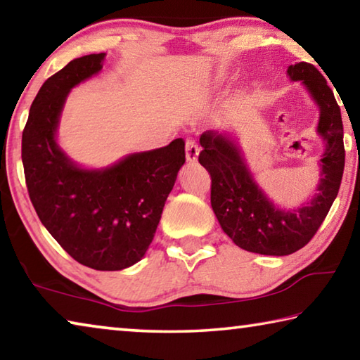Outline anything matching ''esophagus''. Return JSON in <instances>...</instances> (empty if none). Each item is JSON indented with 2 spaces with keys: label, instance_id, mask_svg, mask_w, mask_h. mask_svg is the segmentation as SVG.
<instances>
[{
  "label": "esophagus",
  "instance_id": "1",
  "mask_svg": "<svg viewBox=\"0 0 360 360\" xmlns=\"http://www.w3.org/2000/svg\"><path fill=\"white\" fill-rule=\"evenodd\" d=\"M200 154V148L198 144L195 143V139H187L186 141V158L188 163H195Z\"/></svg>",
  "mask_w": 360,
  "mask_h": 360
}]
</instances>
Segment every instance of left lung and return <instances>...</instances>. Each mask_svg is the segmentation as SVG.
<instances>
[{
	"label": "left lung",
	"instance_id": "1",
	"mask_svg": "<svg viewBox=\"0 0 360 360\" xmlns=\"http://www.w3.org/2000/svg\"><path fill=\"white\" fill-rule=\"evenodd\" d=\"M290 81H302L319 106L318 133L326 150L321 158L318 193L295 210H281L254 181L238 141L214 130L200 136L198 162L211 174V206L236 246L264 255H289L308 245L337 198L345 169L343 122L333 92L311 63L288 68Z\"/></svg>",
	"mask_w": 360,
	"mask_h": 360
}]
</instances>
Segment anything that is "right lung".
<instances>
[{"label": "right lung", "mask_w": 360, "mask_h": 360, "mask_svg": "<svg viewBox=\"0 0 360 360\" xmlns=\"http://www.w3.org/2000/svg\"><path fill=\"white\" fill-rule=\"evenodd\" d=\"M105 56L71 60L42 84L22 133V162L30 200L49 233L79 264L115 271L144 257L186 150L178 138L111 167L84 169L60 149L56 135L66 96L101 71Z\"/></svg>", "instance_id": "add662e5"}]
</instances>
